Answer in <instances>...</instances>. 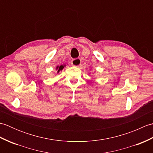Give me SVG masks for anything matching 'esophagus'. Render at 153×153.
<instances>
[{"label": "esophagus", "instance_id": "obj_1", "mask_svg": "<svg viewBox=\"0 0 153 153\" xmlns=\"http://www.w3.org/2000/svg\"><path fill=\"white\" fill-rule=\"evenodd\" d=\"M81 62H81V60L79 59V58H76V59H74L71 60V64L74 66L78 67L81 64Z\"/></svg>", "mask_w": 153, "mask_h": 153}]
</instances>
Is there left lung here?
Masks as SVG:
<instances>
[{"label":"left lung","mask_w":153,"mask_h":153,"mask_svg":"<svg viewBox=\"0 0 153 153\" xmlns=\"http://www.w3.org/2000/svg\"><path fill=\"white\" fill-rule=\"evenodd\" d=\"M89 74H90V73H89Z\"/></svg>","instance_id":"obj_1"}]
</instances>
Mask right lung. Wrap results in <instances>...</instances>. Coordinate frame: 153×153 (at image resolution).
Here are the masks:
<instances>
[{
    "label": "right lung",
    "instance_id": "obj_1",
    "mask_svg": "<svg viewBox=\"0 0 153 153\" xmlns=\"http://www.w3.org/2000/svg\"><path fill=\"white\" fill-rule=\"evenodd\" d=\"M66 65L65 64H62V65H60V66H57L56 67V74H59V73L60 72V71L64 69V68L66 67Z\"/></svg>",
    "mask_w": 153,
    "mask_h": 153
}]
</instances>
